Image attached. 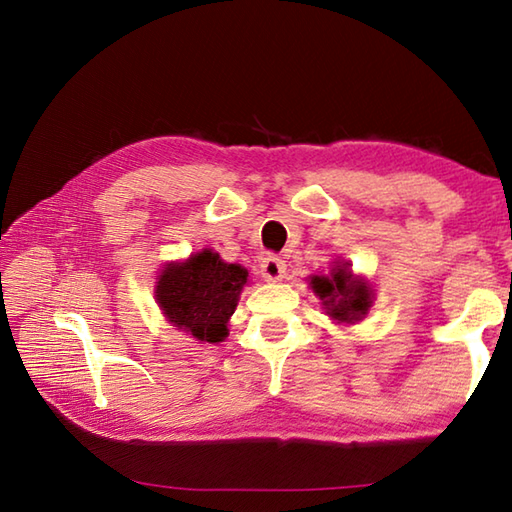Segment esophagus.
<instances>
[{
  "instance_id": "34e87169",
  "label": "esophagus",
  "mask_w": 512,
  "mask_h": 512,
  "mask_svg": "<svg viewBox=\"0 0 512 512\" xmlns=\"http://www.w3.org/2000/svg\"><path fill=\"white\" fill-rule=\"evenodd\" d=\"M262 275L266 281H279L286 275V262L277 255H266L262 259Z\"/></svg>"
}]
</instances>
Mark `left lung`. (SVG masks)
Segmentation results:
<instances>
[{
	"instance_id": "1",
	"label": "left lung",
	"mask_w": 512,
	"mask_h": 512,
	"mask_svg": "<svg viewBox=\"0 0 512 512\" xmlns=\"http://www.w3.org/2000/svg\"><path fill=\"white\" fill-rule=\"evenodd\" d=\"M310 286L321 299L325 312L339 323L361 321L372 308L374 292L367 281L354 277L350 264H336L330 275H314Z\"/></svg>"
}]
</instances>
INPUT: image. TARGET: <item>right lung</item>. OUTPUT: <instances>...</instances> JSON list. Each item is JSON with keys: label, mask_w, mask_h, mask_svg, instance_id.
<instances>
[{"label": "right lung", "mask_w": 512, "mask_h": 512, "mask_svg": "<svg viewBox=\"0 0 512 512\" xmlns=\"http://www.w3.org/2000/svg\"><path fill=\"white\" fill-rule=\"evenodd\" d=\"M248 270L226 264L204 248L187 262L162 268L156 281V301L167 321L200 343H220L228 336V319L246 286Z\"/></svg>", "instance_id": "obj_1"}]
</instances>
